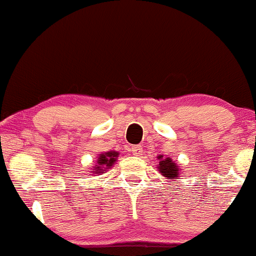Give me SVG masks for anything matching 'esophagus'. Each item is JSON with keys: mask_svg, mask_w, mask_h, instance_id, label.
<instances>
[{"mask_svg": "<svg viewBox=\"0 0 256 256\" xmlns=\"http://www.w3.org/2000/svg\"><path fill=\"white\" fill-rule=\"evenodd\" d=\"M131 152L136 156H140V155H142V146H134L131 148Z\"/></svg>", "mask_w": 256, "mask_h": 256, "instance_id": "34e87169", "label": "esophagus"}]
</instances>
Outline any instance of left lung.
I'll list each match as a JSON object with an SVG mask.
<instances>
[{"instance_id": "8db88e82", "label": "left lung", "mask_w": 256, "mask_h": 256, "mask_svg": "<svg viewBox=\"0 0 256 256\" xmlns=\"http://www.w3.org/2000/svg\"><path fill=\"white\" fill-rule=\"evenodd\" d=\"M158 171L161 173L166 179H171V180H177L180 174V167L177 162L172 160L170 156H164V155H158Z\"/></svg>"}]
</instances>
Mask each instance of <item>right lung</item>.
<instances>
[{"mask_svg":"<svg viewBox=\"0 0 256 256\" xmlns=\"http://www.w3.org/2000/svg\"><path fill=\"white\" fill-rule=\"evenodd\" d=\"M118 158L119 152L116 150L101 152V154H98V156L96 158V164L91 167L90 173L92 176L104 174V173L107 172L108 170L116 162Z\"/></svg>","mask_w":256,"mask_h":256,"instance_id":"add662e5","label":"right lung"}]
</instances>
